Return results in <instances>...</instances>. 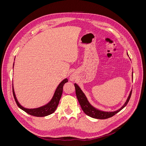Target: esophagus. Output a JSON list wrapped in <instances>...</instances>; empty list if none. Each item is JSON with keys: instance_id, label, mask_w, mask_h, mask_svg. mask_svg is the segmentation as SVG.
Here are the masks:
<instances>
[{"instance_id": "esophagus-1", "label": "esophagus", "mask_w": 146, "mask_h": 146, "mask_svg": "<svg viewBox=\"0 0 146 146\" xmlns=\"http://www.w3.org/2000/svg\"><path fill=\"white\" fill-rule=\"evenodd\" d=\"M75 78H76V77H75L74 75H71V76H70V80L71 81H74L75 80Z\"/></svg>"}]
</instances>
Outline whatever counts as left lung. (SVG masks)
<instances>
[{
  "label": "left lung",
  "instance_id": "left-lung-1",
  "mask_svg": "<svg viewBox=\"0 0 146 146\" xmlns=\"http://www.w3.org/2000/svg\"><path fill=\"white\" fill-rule=\"evenodd\" d=\"M132 76H133V73H132ZM74 86H75V88H76V93L77 99L84 113H85L86 115L89 116L91 117L99 119H105L109 117H111L114 115H115V114L117 113L119 111H120L122 109H123L125 107L127 104H128V102H129L131 97V92H132V90H131L125 102V103L120 109L116 110L115 111L107 112V111H100V110L94 108V107H92V106L90 104L89 102H88L86 97L85 96V94L83 93V91L80 89V88L79 87L76 83L74 84Z\"/></svg>",
  "mask_w": 146,
  "mask_h": 146
}]
</instances>
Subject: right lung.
<instances>
[{
  "instance_id": "obj_1",
  "label": "right lung",
  "mask_w": 146,
  "mask_h": 146,
  "mask_svg": "<svg viewBox=\"0 0 146 146\" xmlns=\"http://www.w3.org/2000/svg\"><path fill=\"white\" fill-rule=\"evenodd\" d=\"M13 66H14V64H13ZM68 82V80L67 78H65L64 80H63L62 82H61L58 85V87L56 88V89L55 91V93L54 94V96H53V98H52L51 100L49 102H48L47 104L42 106V107H39L37 108L28 109V108H25L23 107V106H21L16 98L15 91H14V89H13V94L17 105L18 106L21 110H23V111L30 114V115L34 116H36V117L46 116L49 115V114H51L56 110L57 107H58V105L59 104L61 95H62L63 86L64 84L66 83H67Z\"/></svg>"
}]
</instances>
